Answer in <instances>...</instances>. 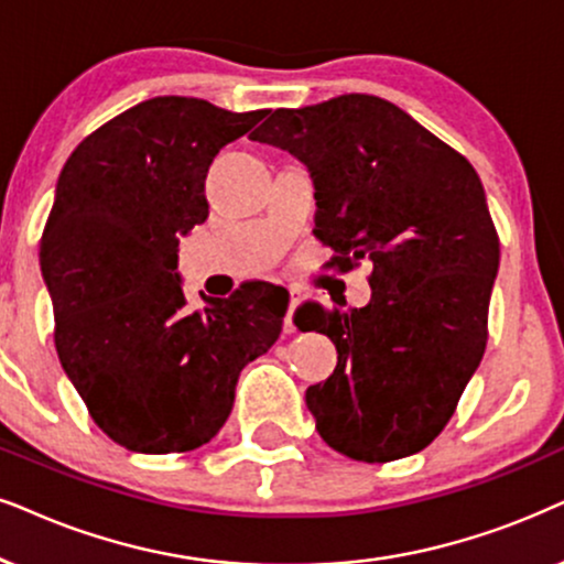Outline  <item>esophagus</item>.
<instances>
[{
    "label": "esophagus",
    "instance_id": "1",
    "mask_svg": "<svg viewBox=\"0 0 564 564\" xmlns=\"http://www.w3.org/2000/svg\"><path fill=\"white\" fill-rule=\"evenodd\" d=\"M300 303V295L297 292H290V308H288V316H284V334H292L295 332V324H292V313H295Z\"/></svg>",
    "mask_w": 564,
    "mask_h": 564
}]
</instances>
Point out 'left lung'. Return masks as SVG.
I'll list each match as a JSON object with an SVG mask.
<instances>
[{"label":"left lung","mask_w":564,"mask_h":564,"mask_svg":"<svg viewBox=\"0 0 564 564\" xmlns=\"http://www.w3.org/2000/svg\"><path fill=\"white\" fill-rule=\"evenodd\" d=\"M308 165L316 238L339 272L372 261L365 308L300 305L339 360L305 391L334 451L386 464L427 448L487 347L500 238L469 160L376 95L276 108L251 134ZM295 313V318H297Z\"/></svg>","instance_id":"left-lung-1"}]
</instances>
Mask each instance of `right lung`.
<instances>
[{"label":"right lung","mask_w":564,"mask_h":564,"mask_svg":"<svg viewBox=\"0 0 564 564\" xmlns=\"http://www.w3.org/2000/svg\"><path fill=\"white\" fill-rule=\"evenodd\" d=\"M264 116L150 98L87 134L58 175L41 236L56 355L95 425L127 451L209 443L240 370L280 339V288L240 284L192 308L175 274L178 236L209 217L212 160Z\"/></svg>","instance_id":"1"}]
</instances>
